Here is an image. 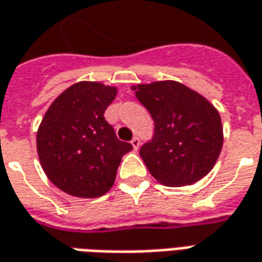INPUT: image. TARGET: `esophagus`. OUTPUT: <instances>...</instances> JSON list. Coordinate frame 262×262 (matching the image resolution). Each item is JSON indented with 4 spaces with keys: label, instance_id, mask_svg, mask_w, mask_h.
Wrapping results in <instances>:
<instances>
[{
    "label": "esophagus",
    "instance_id": "1",
    "mask_svg": "<svg viewBox=\"0 0 262 262\" xmlns=\"http://www.w3.org/2000/svg\"><path fill=\"white\" fill-rule=\"evenodd\" d=\"M130 143H132V146H133V149L137 150L139 149V146H140V139H139V137H133Z\"/></svg>",
    "mask_w": 262,
    "mask_h": 262
}]
</instances>
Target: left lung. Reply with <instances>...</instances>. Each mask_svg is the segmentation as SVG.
<instances>
[{
  "label": "left lung",
  "instance_id": "left-lung-1",
  "mask_svg": "<svg viewBox=\"0 0 262 262\" xmlns=\"http://www.w3.org/2000/svg\"><path fill=\"white\" fill-rule=\"evenodd\" d=\"M135 95L155 122L140 157L164 186H188L213 169L223 147L219 112L207 99L173 80L137 85Z\"/></svg>",
  "mask_w": 262,
  "mask_h": 262
}]
</instances>
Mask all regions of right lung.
<instances>
[{
	"mask_svg": "<svg viewBox=\"0 0 262 262\" xmlns=\"http://www.w3.org/2000/svg\"><path fill=\"white\" fill-rule=\"evenodd\" d=\"M116 88L79 82L62 92L42 119L36 149L45 174L75 197H99L111 190L122 156L133 146L119 140L105 111Z\"/></svg>",
	"mask_w": 262,
	"mask_h": 262,
	"instance_id": "right-lung-1",
	"label": "right lung"
}]
</instances>
